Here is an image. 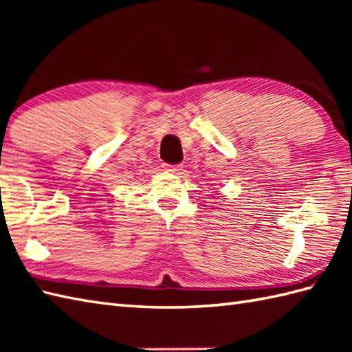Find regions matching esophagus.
<instances>
[{"instance_id":"esophagus-1","label":"esophagus","mask_w":352,"mask_h":352,"mask_svg":"<svg viewBox=\"0 0 352 352\" xmlns=\"http://www.w3.org/2000/svg\"><path fill=\"white\" fill-rule=\"evenodd\" d=\"M164 169L170 174H180V170H183V164H164Z\"/></svg>"}]
</instances>
